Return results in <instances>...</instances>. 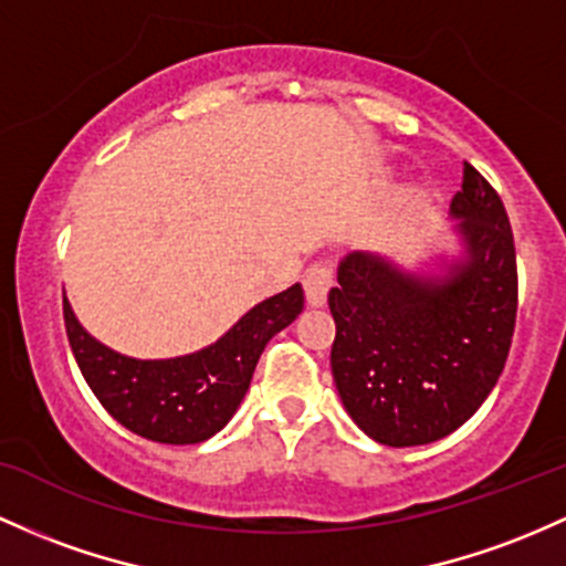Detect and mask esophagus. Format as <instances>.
<instances>
[{
	"label": "esophagus",
	"instance_id": "34e87169",
	"mask_svg": "<svg viewBox=\"0 0 566 566\" xmlns=\"http://www.w3.org/2000/svg\"><path fill=\"white\" fill-rule=\"evenodd\" d=\"M331 287H333L331 263H314L312 269H306V273H303V290H306L308 306H325Z\"/></svg>",
	"mask_w": 566,
	"mask_h": 566
}]
</instances>
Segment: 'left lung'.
<instances>
[{"label": "left lung", "instance_id": "1", "mask_svg": "<svg viewBox=\"0 0 566 566\" xmlns=\"http://www.w3.org/2000/svg\"><path fill=\"white\" fill-rule=\"evenodd\" d=\"M449 217L454 254L402 269L392 258L349 252L327 295L340 402L359 430L392 449L434 443L462 427L511 352L518 306L511 222L470 164Z\"/></svg>", "mask_w": 566, "mask_h": 566}]
</instances>
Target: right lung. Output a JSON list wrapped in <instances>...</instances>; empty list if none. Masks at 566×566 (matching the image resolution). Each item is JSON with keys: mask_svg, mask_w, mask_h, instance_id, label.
<instances>
[{"mask_svg": "<svg viewBox=\"0 0 566 566\" xmlns=\"http://www.w3.org/2000/svg\"><path fill=\"white\" fill-rule=\"evenodd\" d=\"M303 312V287L265 297L203 349L169 359L120 354L80 325L64 295L70 346L91 392L126 430L155 443H203L233 419L265 344Z\"/></svg>", "mask_w": 566, "mask_h": 566, "instance_id": "1", "label": "right lung"}]
</instances>
